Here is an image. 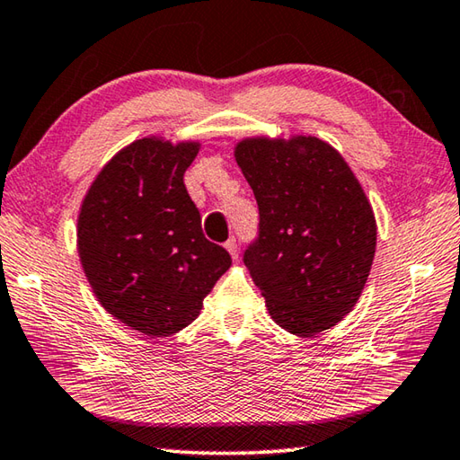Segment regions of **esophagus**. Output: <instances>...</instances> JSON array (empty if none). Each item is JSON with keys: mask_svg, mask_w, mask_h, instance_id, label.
<instances>
[{"mask_svg": "<svg viewBox=\"0 0 460 460\" xmlns=\"http://www.w3.org/2000/svg\"><path fill=\"white\" fill-rule=\"evenodd\" d=\"M224 246H226V251L230 252L232 261H238V244H236V238H230L228 243H226Z\"/></svg>", "mask_w": 460, "mask_h": 460, "instance_id": "34e87169", "label": "esophagus"}]
</instances>
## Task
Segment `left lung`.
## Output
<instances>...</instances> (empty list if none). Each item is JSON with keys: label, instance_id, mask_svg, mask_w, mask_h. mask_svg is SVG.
I'll return each instance as SVG.
<instances>
[{"label": "left lung", "instance_id": "1", "mask_svg": "<svg viewBox=\"0 0 460 460\" xmlns=\"http://www.w3.org/2000/svg\"><path fill=\"white\" fill-rule=\"evenodd\" d=\"M238 167L259 204V240L244 264L285 332L313 337L356 307L376 254L377 228L348 161L311 135L246 137Z\"/></svg>", "mask_w": 460, "mask_h": 460}]
</instances>
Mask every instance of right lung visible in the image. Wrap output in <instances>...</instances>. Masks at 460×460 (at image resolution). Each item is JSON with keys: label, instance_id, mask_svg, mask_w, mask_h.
Masks as SVG:
<instances>
[{"label": "right lung", "instance_id": "1", "mask_svg": "<svg viewBox=\"0 0 460 460\" xmlns=\"http://www.w3.org/2000/svg\"><path fill=\"white\" fill-rule=\"evenodd\" d=\"M199 147L155 135L128 143L94 177L78 212V256L94 296L147 337L188 327L232 264L206 240L183 185Z\"/></svg>", "mask_w": 460, "mask_h": 460}]
</instances>
